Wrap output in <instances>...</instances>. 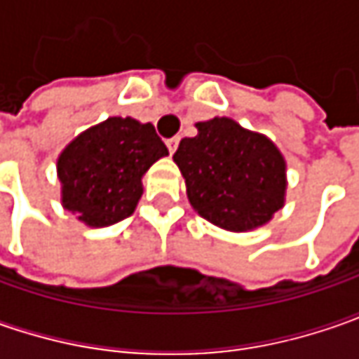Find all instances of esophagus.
Instances as JSON below:
<instances>
[{"mask_svg": "<svg viewBox=\"0 0 359 359\" xmlns=\"http://www.w3.org/2000/svg\"><path fill=\"white\" fill-rule=\"evenodd\" d=\"M165 144H168V149H170V154H173V151L177 149V145H180V137H172V140H168Z\"/></svg>", "mask_w": 359, "mask_h": 359, "instance_id": "esophagus-1", "label": "esophagus"}]
</instances>
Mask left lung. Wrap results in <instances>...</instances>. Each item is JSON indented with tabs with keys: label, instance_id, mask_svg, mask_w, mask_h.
<instances>
[{
	"label": "left lung",
	"instance_id": "8db88e82",
	"mask_svg": "<svg viewBox=\"0 0 359 359\" xmlns=\"http://www.w3.org/2000/svg\"><path fill=\"white\" fill-rule=\"evenodd\" d=\"M196 128L198 135L184 137L173 154L194 210L231 231L264 226L283 205L285 161L278 147L228 118Z\"/></svg>",
	"mask_w": 359,
	"mask_h": 359
}]
</instances>
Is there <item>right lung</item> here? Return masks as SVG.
Masks as SVG:
<instances>
[{
	"label": "right lung",
	"mask_w": 359,
	"mask_h": 359,
	"mask_svg": "<svg viewBox=\"0 0 359 359\" xmlns=\"http://www.w3.org/2000/svg\"><path fill=\"white\" fill-rule=\"evenodd\" d=\"M168 156L151 123L109 118L77 135L57 159L62 201L93 228L133 214L142 198V175Z\"/></svg>",
	"instance_id": "obj_1"
}]
</instances>
